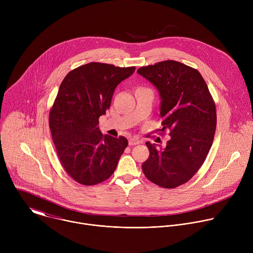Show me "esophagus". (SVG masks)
<instances>
[{
  "mask_svg": "<svg viewBox=\"0 0 253 253\" xmlns=\"http://www.w3.org/2000/svg\"><path fill=\"white\" fill-rule=\"evenodd\" d=\"M141 143V140L138 139V138H130L129 139V145L133 146V145H137V144H140Z\"/></svg>",
  "mask_w": 253,
  "mask_h": 253,
  "instance_id": "obj_1",
  "label": "esophagus"
}]
</instances>
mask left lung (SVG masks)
<instances>
[{
    "instance_id": "8db88e82",
    "label": "left lung",
    "mask_w": 253,
    "mask_h": 253,
    "mask_svg": "<svg viewBox=\"0 0 253 253\" xmlns=\"http://www.w3.org/2000/svg\"><path fill=\"white\" fill-rule=\"evenodd\" d=\"M137 73L158 90L162 131H170L164 148L146 142L150 154L142 170L151 182L175 188L193 177L212 146L215 104L199 72L180 62H159Z\"/></svg>"
}]
</instances>
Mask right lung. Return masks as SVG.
Returning a JSON list of instances; mask_svg holds the SVG:
<instances>
[{
  "label": "right lung",
  "mask_w": 253,
  "mask_h": 253,
  "mask_svg": "<svg viewBox=\"0 0 253 253\" xmlns=\"http://www.w3.org/2000/svg\"><path fill=\"white\" fill-rule=\"evenodd\" d=\"M134 71L92 62L69 72L60 85L49 125L64 169L80 184L95 185L109 178L128 145L123 136L103 135L98 124L118 84Z\"/></svg>",
  "instance_id": "obj_1"
}]
</instances>
